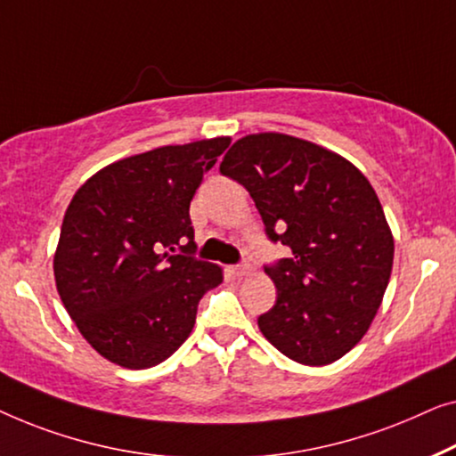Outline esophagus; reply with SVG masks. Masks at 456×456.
Listing matches in <instances>:
<instances>
[{"label":"esophagus","mask_w":456,"mask_h":456,"mask_svg":"<svg viewBox=\"0 0 456 456\" xmlns=\"http://www.w3.org/2000/svg\"><path fill=\"white\" fill-rule=\"evenodd\" d=\"M229 273L233 274V277L241 279V277H246V274L249 273V266H248V265H237V266H231V268H229Z\"/></svg>","instance_id":"1"}]
</instances>
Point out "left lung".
Segmentation results:
<instances>
[{
    "instance_id": "left-lung-1",
    "label": "left lung",
    "mask_w": 456,
    "mask_h": 456,
    "mask_svg": "<svg viewBox=\"0 0 456 456\" xmlns=\"http://www.w3.org/2000/svg\"><path fill=\"white\" fill-rule=\"evenodd\" d=\"M221 173L249 191L271 241L291 249L265 273L277 301L258 329L304 365L341 359L362 341L387 291L395 240L374 188L337 152L287 134H249Z\"/></svg>"
}]
</instances>
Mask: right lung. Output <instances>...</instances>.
Here are the masks:
<instances>
[{
	"mask_svg": "<svg viewBox=\"0 0 456 456\" xmlns=\"http://www.w3.org/2000/svg\"><path fill=\"white\" fill-rule=\"evenodd\" d=\"M229 144L221 136L121 159L69 202L55 285L80 335L109 362H165L194 329L198 301L223 281L219 266L191 256L190 202Z\"/></svg>",
	"mask_w": 456,
	"mask_h": 456,
	"instance_id": "add662e5",
	"label": "right lung"
}]
</instances>
